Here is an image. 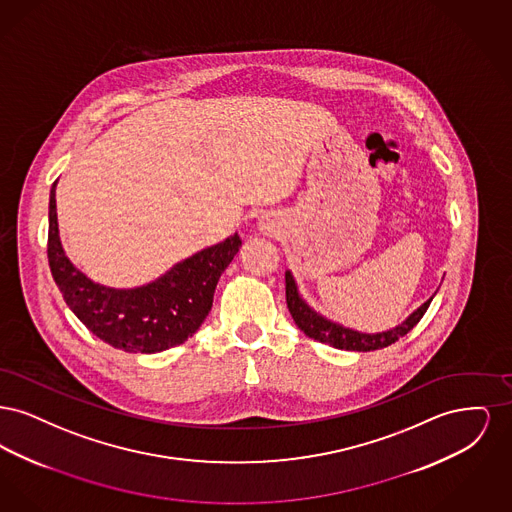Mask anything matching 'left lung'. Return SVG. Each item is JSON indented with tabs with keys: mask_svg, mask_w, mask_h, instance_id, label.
I'll return each instance as SVG.
<instances>
[{
	"mask_svg": "<svg viewBox=\"0 0 512 512\" xmlns=\"http://www.w3.org/2000/svg\"><path fill=\"white\" fill-rule=\"evenodd\" d=\"M432 299H434V295L424 305H420L411 317L403 320L399 326L391 328L388 332L363 334V332L345 328L338 322H332V320L318 315L317 311H313L297 292V284L293 280L292 272L290 270L286 272V303H288L290 315L295 320L297 328L303 330L313 340L332 345L336 349H345V351H376V349H382V347H388L391 343H395L405 334H409L420 322V318L424 317V313L428 311Z\"/></svg>",
	"mask_w": 512,
	"mask_h": 512,
	"instance_id": "8db88e82",
	"label": "left lung"
}]
</instances>
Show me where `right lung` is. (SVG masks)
Listing matches in <instances>:
<instances>
[{
    "instance_id": "add662e5",
    "label": "right lung",
    "mask_w": 512,
    "mask_h": 512,
    "mask_svg": "<svg viewBox=\"0 0 512 512\" xmlns=\"http://www.w3.org/2000/svg\"><path fill=\"white\" fill-rule=\"evenodd\" d=\"M55 184L49 192L48 261L69 309L99 340L128 353H159L197 332L213 307L220 274L238 253V234L197 251L161 278L132 290L92 282L67 259L59 240Z\"/></svg>"
}]
</instances>
